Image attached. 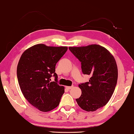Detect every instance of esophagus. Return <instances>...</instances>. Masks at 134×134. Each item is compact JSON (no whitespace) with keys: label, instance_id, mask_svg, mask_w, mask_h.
<instances>
[{"label":"esophagus","instance_id":"34e87169","mask_svg":"<svg viewBox=\"0 0 134 134\" xmlns=\"http://www.w3.org/2000/svg\"><path fill=\"white\" fill-rule=\"evenodd\" d=\"M72 87H73V86H66V87H65V88H66V89H68V90L71 89H72Z\"/></svg>","mask_w":134,"mask_h":134}]
</instances>
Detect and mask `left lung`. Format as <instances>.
Wrapping results in <instances>:
<instances>
[{
    "label": "left lung",
    "instance_id": "obj_1",
    "mask_svg": "<svg viewBox=\"0 0 134 134\" xmlns=\"http://www.w3.org/2000/svg\"><path fill=\"white\" fill-rule=\"evenodd\" d=\"M69 49L81 62L83 73L90 76L89 81L79 85L81 94L76 99L77 103L87 112L96 110L108 102L115 90L118 80L116 61L99 45L70 47Z\"/></svg>",
    "mask_w": 134,
    "mask_h": 134
}]
</instances>
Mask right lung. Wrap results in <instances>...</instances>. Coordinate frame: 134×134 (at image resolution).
Returning a JSON list of instances; mask_svg holds the SVG:
<instances>
[{
	"mask_svg": "<svg viewBox=\"0 0 134 134\" xmlns=\"http://www.w3.org/2000/svg\"><path fill=\"white\" fill-rule=\"evenodd\" d=\"M67 47H48L40 44L26 49L17 67L21 90L32 105L42 112L58 106L64 87L57 83L55 65L67 50ZM55 77V81L51 77Z\"/></svg>",
	"mask_w": 134,
	"mask_h": 134,
	"instance_id": "obj_1",
	"label": "right lung"
}]
</instances>
